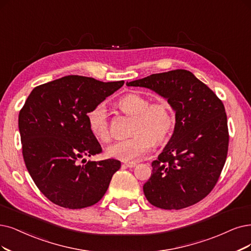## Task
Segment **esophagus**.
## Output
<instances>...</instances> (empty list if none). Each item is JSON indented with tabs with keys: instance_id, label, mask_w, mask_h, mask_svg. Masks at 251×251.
Masks as SVG:
<instances>
[{
	"instance_id": "34e87169",
	"label": "esophagus",
	"mask_w": 251,
	"mask_h": 251,
	"mask_svg": "<svg viewBox=\"0 0 251 251\" xmlns=\"http://www.w3.org/2000/svg\"><path fill=\"white\" fill-rule=\"evenodd\" d=\"M124 165L126 166V168L131 169V168H134V166L136 165V162H134V161H125Z\"/></svg>"
}]
</instances>
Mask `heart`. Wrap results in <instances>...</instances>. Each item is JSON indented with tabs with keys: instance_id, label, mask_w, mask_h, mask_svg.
<instances>
[{
	"instance_id": "heart-1",
	"label": "heart",
	"mask_w": 251,
	"mask_h": 251,
	"mask_svg": "<svg viewBox=\"0 0 251 251\" xmlns=\"http://www.w3.org/2000/svg\"><path fill=\"white\" fill-rule=\"evenodd\" d=\"M119 108L127 116L133 117L131 137L107 147L111 158L123 161L136 160L151 150L153 144L163 143L174 127L175 119L171 104L161 99L150 103V100L138 94H128L118 102ZM89 128L99 141L110 140L107 110L98 104L87 114Z\"/></svg>"
}]
</instances>
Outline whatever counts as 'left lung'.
<instances>
[{
	"label": "left lung",
	"instance_id": "left-lung-1",
	"mask_svg": "<svg viewBox=\"0 0 251 251\" xmlns=\"http://www.w3.org/2000/svg\"><path fill=\"white\" fill-rule=\"evenodd\" d=\"M168 100L176 113L174 132L152 162L144 193L153 206L187 208L206 198L216 185L228 149L225 105L205 83L184 69L155 73L126 82Z\"/></svg>",
	"mask_w": 251,
	"mask_h": 251
}]
</instances>
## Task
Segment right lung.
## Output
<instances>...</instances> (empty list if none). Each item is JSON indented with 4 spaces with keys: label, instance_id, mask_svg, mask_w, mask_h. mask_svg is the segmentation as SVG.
I'll return each instance as SVG.
<instances>
[{
    "label": "right lung",
    "instance_id": "right-lung-1",
    "mask_svg": "<svg viewBox=\"0 0 251 251\" xmlns=\"http://www.w3.org/2000/svg\"><path fill=\"white\" fill-rule=\"evenodd\" d=\"M123 85L68 75L34 88L25 100L18 116L24 160L36 186L55 205H95L121 168L116 159L82 165L79 159L102 151L89 128V110Z\"/></svg>",
    "mask_w": 251,
    "mask_h": 251
}]
</instances>
